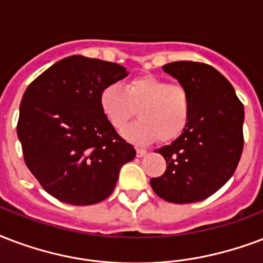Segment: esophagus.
Wrapping results in <instances>:
<instances>
[{
	"instance_id": "esophagus-1",
	"label": "esophagus",
	"mask_w": 263,
	"mask_h": 263,
	"mask_svg": "<svg viewBox=\"0 0 263 263\" xmlns=\"http://www.w3.org/2000/svg\"><path fill=\"white\" fill-rule=\"evenodd\" d=\"M146 154H147V150L136 149V156H138V157H143V156H146Z\"/></svg>"
}]
</instances>
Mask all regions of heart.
Segmentation results:
<instances>
[{
    "instance_id": "b5f03b06",
    "label": "heart",
    "mask_w": 263,
    "mask_h": 263,
    "mask_svg": "<svg viewBox=\"0 0 263 263\" xmlns=\"http://www.w3.org/2000/svg\"><path fill=\"white\" fill-rule=\"evenodd\" d=\"M99 103L116 129H123L136 109L139 118L123 132L125 139L136 145H149L158 138L161 142L179 138L189 124L192 110L185 87L154 76L132 78L124 88L110 84L100 92Z\"/></svg>"
}]
</instances>
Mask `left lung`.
<instances>
[{
	"mask_svg": "<svg viewBox=\"0 0 263 263\" xmlns=\"http://www.w3.org/2000/svg\"><path fill=\"white\" fill-rule=\"evenodd\" d=\"M163 70L189 92L192 110L183 134L156 150L165 158L167 170L152 178L150 185L165 201L196 203L219 190L237 168L244 146V106L212 66L183 60Z\"/></svg>",
	"mask_w": 263,
	"mask_h": 263,
	"instance_id": "obj_1",
	"label": "left lung"
}]
</instances>
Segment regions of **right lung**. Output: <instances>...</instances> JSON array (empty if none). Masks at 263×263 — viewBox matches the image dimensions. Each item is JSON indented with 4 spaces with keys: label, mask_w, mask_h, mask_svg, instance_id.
Segmentation results:
<instances>
[{
    "label": "right lung",
    "mask_w": 263,
    "mask_h": 263,
    "mask_svg": "<svg viewBox=\"0 0 263 263\" xmlns=\"http://www.w3.org/2000/svg\"><path fill=\"white\" fill-rule=\"evenodd\" d=\"M127 76L117 63L73 55L26 89L17 121L25 163L59 201L91 205L105 200L121 167L135 157L99 103L102 89Z\"/></svg>",
    "instance_id": "right-lung-1"
}]
</instances>
